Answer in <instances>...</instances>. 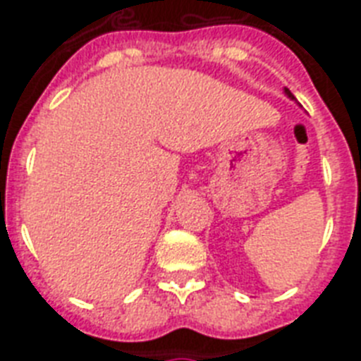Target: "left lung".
<instances>
[{
  "label": "left lung",
  "instance_id": "8db88e82",
  "mask_svg": "<svg viewBox=\"0 0 361 361\" xmlns=\"http://www.w3.org/2000/svg\"><path fill=\"white\" fill-rule=\"evenodd\" d=\"M285 93H286V95H288V97H290V99H294V95H292V93H290V90H285Z\"/></svg>",
  "mask_w": 361,
  "mask_h": 361
}]
</instances>
